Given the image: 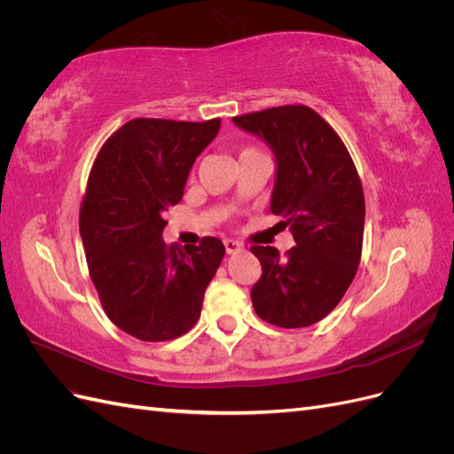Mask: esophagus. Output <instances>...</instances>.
Segmentation results:
<instances>
[{
  "mask_svg": "<svg viewBox=\"0 0 454 454\" xmlns=\"http://www.w3.org/2000/svg\"><path fill=\"white\" fill-rule=\"evenodd\" d=\"M223 244H225L227 254H240V252L244 250V244L239 242V240H229V239H227Z\"/></svg>",
  "mask_w": 454,
  "mask_h": 454,
  "instance_id": "obj_1",
  "label": "esophagus"
}]
</instances>
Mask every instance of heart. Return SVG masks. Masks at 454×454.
<instances>
[{"mask_svg":"<svg viewBox=\"0 0 454 454\" xmlns=\"http://www.w3.org/2000/svg\"><path fill=\"white\" fill-rule=\"evenodd\" d=\"M246 151H254V149H252V147H246V149L242 151V153H246Z\"/></svg>","mask_w":454,"mask_h":454,"instance_id":"b5f03b06","label":"heart"}]
</instances>
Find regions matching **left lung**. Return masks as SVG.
Here are the masks:
<instances>
[{
    "mask_svg": "<svg viewBox=\"0 0 454 454\" xmlns=\"http://www.w3.org/2000/svg\"><path fill=\"white\" fill-rule=\"evenodd\" d=\"M232 121L272 147L278 170L270 212L284 217L295 240L284 257L270 246L250 248L261 263L254 309L272 325H312L339 305L360 265L365 199L358 170L339 134L309 106Z\"/></svg>",
    "mask_w": 454,
    "mask_h": 454,
    "instance_id": "1",
    "label": "left lung"
}]
</instances>
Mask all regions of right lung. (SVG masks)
<instances>
[{"label": "right lung", "instance_id": "add662e5", "mask_svg": "<svg viewBox=\"0 0 454 454\" xmlns=\"http://www.w3.org/2000/svg\"><path fill=\"white\" fill-rule=\"evenodd\" d=\"M219 125V117L132 119L94 159L79 210L89 274L107 318L140 340L187 333L225 255L215 237L184 248L160 239L164 212L182 200L189 170Z\"/></svg>", "mask_w": 454, "mask_h": 454}]
</instances>
